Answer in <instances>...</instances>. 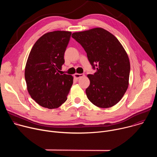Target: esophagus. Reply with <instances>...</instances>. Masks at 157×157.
<instances>
[{
    "mask_svg": "<svg viewBox=\"0 0 157 157\" xmlns=\"http://www.w3.org/2000/svg\"><path fill=\"white\" fill-rule=\"evenodd\" d=\"M84 75V74H79V73H75V75H74V77L75 78H76V79H79V78H82V77H83Z\"/></svg>",
    "mask_w": 157,
    "mask_h": 157,
    "instance_id": "1",
    "label": "esophagus"
}]
</instances>
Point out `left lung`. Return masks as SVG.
<instances>
[{"mask_svg":"<svg viewBox=\"0 0 157 157\" xmlns=\"http://www.w3.org/2000/svg\"><path fill=\"white\" fill-rule=\"evenodd\" d=\"M72 37L83 47L94 75H87L88 99L101 108L115 105L128 86L130 65L127 52L117 38L102 28L75 32Z\"/></svg>","mask_w":157,"mask_h":157,"instance_id":"8db88e82","label":"left lung"}]
</instances>
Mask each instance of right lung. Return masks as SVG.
<instances>
[{"label": "right lung", "mask_w": 157, "mask_h": 157, "mask_svg": "<svg viewBox=\"0 0 157 157\" xmlns=\"http://www.w3.org/2000/svg\"><path fill=\"white\" fill-rule=\"evenodd\" d=\"M71 32L53 31L42 35L34 44L29 55L25 78L27 91L40 105L59 107L67 100L73 78L61 75L64 54Z\"/></svg>", "instance_id": "1"}]
</instances>
